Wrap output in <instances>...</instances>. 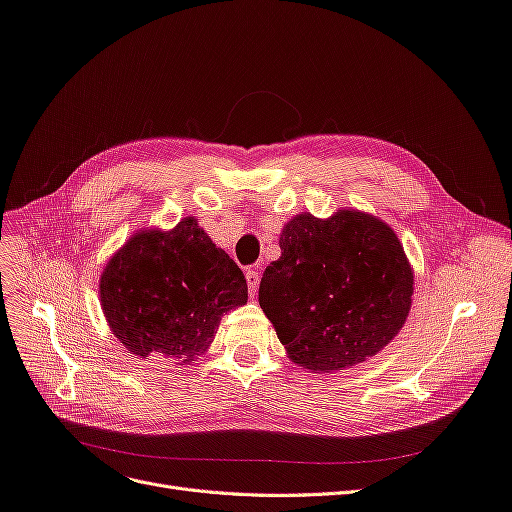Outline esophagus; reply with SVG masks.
Returning <instances> with one entry per match:
<instances>
[{
	"mask_svg": "<svg viewBox=\"0 0 512 512\" xmlns=\"http://www.w3.org/2000/svg\"><path fill=\"white\" fill-rule=\"evenodd\" d=\"M247 286H249V294L255 297L257 290H259V272L257 270H247Z\"/></svg>",
	"mask_w": 512,
	"mask_h": 512,
	"instance_id": "34e87169",
	"label": "esophagus"
}]
</instances>
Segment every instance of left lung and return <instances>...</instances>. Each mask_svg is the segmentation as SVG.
Returning a JSON list of instances; mask_svg holds the SVG:
<instances>
[{"instance_id": "obj_1", "label": "left lung", "mask_w": 512, "mask_h": 512, "mask_svg": "<svg viewBox=\"0 0 512 512\" xmlns=\"http://www.w3.org/2000/svg\"><path fill=\"white\" fill-rule=\"evenodd\" d=\"M280 249L259 305L292 363L315 373L355 367L405 326L415 276L384 220L359 209L326 220L301 211L284 224Z\"/></svg>"}]
</instances>
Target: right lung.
<instances>
[{
    "instance_id": "obj_1",
    "label": "right lung",
    "mask_w": 512,
    "mask_h": 512,
    "mask_svg": "<svg viewBox=\"0 0 512 512\" xmlns=\"http://www.w3.org/2000/svg\"><path fill=\"white\" fill-rule=\"evenodd\" d=\"M107 326L130 355L191 365L230 309L247 303V280L188 215L174 228H141L107 259L99 278Z\"/></svg>"
}]
</instances>
